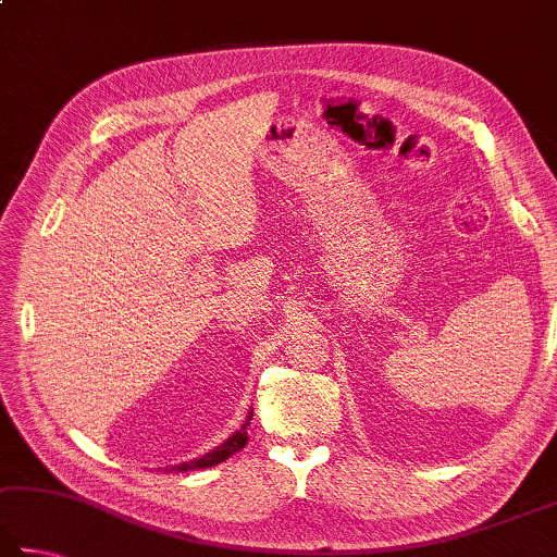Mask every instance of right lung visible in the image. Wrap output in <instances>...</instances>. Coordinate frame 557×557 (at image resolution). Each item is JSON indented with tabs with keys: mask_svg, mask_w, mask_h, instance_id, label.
Returning <instances> with one entry per match:
<instances>
[{
	"mask_svg": "<svg viewBox=\"0 0 557 557\" xmlns=\"http://www.w3.org/2000/svg\"><path fill=\"white\" fill-rule=\"evenodd\" d=\"M248 421H250V417L246 419L244 429L236 431L234 436H231L226 443H221V446H219L216 450H211V453H207V455H201V458L191 460V462H182V465H175V468H170V470H177V472H187V470H201V468H211V465H219V462L228 460L231 455L238 453V450L244 448L246 443H248V433H246V429L250 426ZM165 472H168V470H165Z\"/></svg>",
	"mask_w": 557,
	"mask_h": 557,
	"instance_id": "add662e5",
	"label": "right lung"
}]
</instances>
